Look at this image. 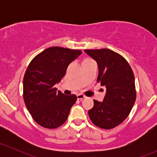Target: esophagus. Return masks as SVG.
Masks as SVG:
<instances>
[{
  "label": "esophagus",
  "mask_w": 157,
  "mask_h": 157,
  "mask_svg": "<svg viewBox=\"0 0 157 157\" xmlns=\"http://www.w3.org/2000/svg\"><path fill=\"white\" fill-rule=\"evenodd\" d=\"M77 99H80V100H82V99H84L86 96H85L83 94H81V93H80V94L77 95Z\"/></svg>",
  "instance_id": "esophagus-1"
}]
</instances>
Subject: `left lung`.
I'll return each mask as SVG.
<instances>
[{
	"label": "left lung",
	"instance_id": "8db88e82",
	"mask_svg": "<svg viewBox=\"0 0 157 157\" xmlns=\"http://www.w3.org/2000/svg\"><path fill=\"white\" fill-rule=\"evenodd\" d=\"M99 67L97 82L106 88L102 102L93 100L88 111L92 122L102 129L119 125L129 115L136 100L134 75L125 58L110 49H86Z\"/></svg>",
	"mask_w": 157,
	"mask_h": 157
}]
</instances>
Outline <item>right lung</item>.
I'll return each mask as SVG.
<instances>
[{"instance_id": "right-lung-1", "label": "right lung", "mask_w": 157, "mask_h": 157, "mask_svg": "<svg viewBox=\"0 0 157 157\" xmlns=\"http://www.w3.org/2000/svg\"><path fill=\"white\" fill-rule=\"evenodd\" d=\"M81 53L76 49L50 47L29 63L23 77V99L32 118L42 127L53 129L67 120L77 96L64 95L55 85Z\"/></svg>"}]
</instances>
